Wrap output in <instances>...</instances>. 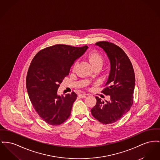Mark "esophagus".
<instances>
[{"instance_id": "34e87169", "label": "esophagus", "mask_w": 160, "mask_h": 160, "mask_svg": "<svg viewBox=\"0 0 160 160\" xmlns=\"http://www.w3.org/2000/svg\"><path fill=\"white\" fill-rule=\"evenodd\" d=\"M87 95H88L87 94H80L79 95V97H80V98H86L87 97Z\"/></svg>"}]
</instances>
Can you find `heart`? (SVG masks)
<instances>
[{
    "instance_id": "1",
    "label": "heart",
    "mask_w": 160,
    "mask_h": 160,
    "mask_svg": "<svg viewBox=\"0 0 160 160\" xmlns=\"http://www.w3.org/2000/svg\"><path fill=\"white\" fill-rule=\"evenodd\" d=\"M87 58L92 68L101 67L103 63V57L98 52L96 51H92L89 52L87 56ZM76 63L74 65L73 70L75 69Z\"/></svg>"
}]
</instances>
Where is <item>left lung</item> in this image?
Masks as SVG:
<instances>
[{
  "label": "left lung",
  "mask_w": 160,
  "mask_h": 160,
  "mask_svg": "<svg viewBox=\"0 0 160 160\" xmlns=\"http://www.w3.org/2000/svg\"><path fill=\"white\" fill-rule=\"evenodd\" d=\"M95 45L103 48L110 60V73L102 92L110 95L111 101L104 102L95 97L97 103L91 113L100 122L108 124L116 122L130 110L133 101L135 73L131 60L121 48L107 41Z\"/></svg>",
  "instance_id": "left-lung-1"
}]
</instances>
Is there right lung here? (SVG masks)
<instances>
[{"label":"right lung","instance_id":"obj_1","mask_svg":"<svg viewBox=\"0 0 160 160\" xmlns=\"http://www.w3.org/2000/svg\"><path fill=\"white\" fill-rule=\"evenodd\" d=\"M88 48L55 45L40 50L33 58L27 75V89L34 109L48 124L60 125L69 117L77 95L74 92L58 95L57 90Z\"/></svg>","mask_w":160,"mask_h":160}]
</instances>
